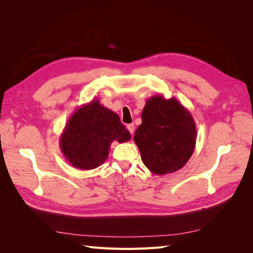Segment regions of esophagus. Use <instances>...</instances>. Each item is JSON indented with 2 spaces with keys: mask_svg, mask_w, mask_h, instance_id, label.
<instances>
[{
  "mask_svg": "<svg viewBox=\"0 0 253 253\" xmlns=\"http://www.w3.org/2000/svg\"><path fill=\"white\" fill-rule=\"evenodd\" d=\"M126 128L128 129V132L131 133L132 135L134 134V131H135V126H134L133 124H131V125H127V126H126Z\"/></svg>",
  "mask_w": 253,
  "mask_h": 253,
  "instance_id": "1",
  "label": "esophagus"
}]
</instances>
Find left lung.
Masks as SVG:
<instances>
[{"label": "left lung", "mask_w": 253, "mask_h": 253, "mask_svg": "<svg viewBox=\"0 0 253 253\" xmlns=\"http://www.w3.org/2000/svg\"><path fill=\"white\" fill-rule=\"evenodd\" d=\"M134 141L144 166L154 174L178 171L192 156L196 126L191 113L177 99L152 96L141 113Z\"/></svg>", "instance_id": "obj_1"}]
</instances>
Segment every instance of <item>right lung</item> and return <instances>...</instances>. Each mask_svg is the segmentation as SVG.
Here are the masks:
<instances>
[{
  "instance_id": "1",
  "label": "right lung",
  "mask_w": 253,
  "mask_h": 253,
  "mask_svg": "<svg viewBox=\"0 0 253 253\" xmlns=\"http://www.w3.org/2000/svg\"><path fill=\"white\" fill-rule=\"evenodd\" d=\"M114 140L126 142L131 134L116 113L95 99L79 106L68 119L60 136V147L74 168L93 170L108 158Z\"/></svg>"
}]
</instances>
